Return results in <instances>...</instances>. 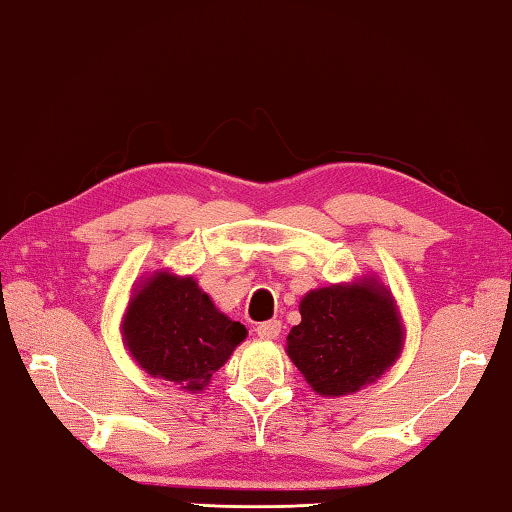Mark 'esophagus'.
Listing matches in <instances>:
<instances>
[{
	"mask_svg": "<svg viewBox=\"0 0 512 512\" xmlns=\"http://www.w3.org/2000/svg\"><path fill=\"white\" fill-rule=\"evenodd\" d=\"M282 332V323L280 320H266V323H259L257 325V334L259 339H266V341H273L280 336Z\"/></svg>",
	"mask_w": 512,
	"mask_h": 512,
	"instance_id": "1",
	"label": "esophagus"
}]
</instances>
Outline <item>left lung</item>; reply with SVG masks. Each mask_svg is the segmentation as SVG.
<instances>
[{"mask_svg": "<svg viewBox=\"0 0 512 512\" xmlns=\"http://www.w3.org/2000/svg\"><path fill=\"white\" fill-rule=\"evenodd\" d=\"M287 354L323 397L361 391L393 366L404 348L395 300L375 277L309 291L300 300Z\"/></svg>", "mask_w": 512, "mask_h": 512, "instance_id": "obj_1", "label": "left lung"}]
</instances>
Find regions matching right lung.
Returning a JSON list of instances; mask_svg holds the SVG:
<instances>
[{"instance_id":"obj_1","label":"right lung","mask_w":512,"mask_h":512,"mask_svg":"<svg viewBox=\"0 0 512 512\" xmlns=\"http://www.w3.org/2000/svg\"><path fill=\"white\" fill-rule=\"evenodd\" d=\"M246 334L244 325L214 307L194 277L169 271L137 284L121 320L124 345L137 366L189 393L210 384Z\"/></svg>"}]
</instances>
